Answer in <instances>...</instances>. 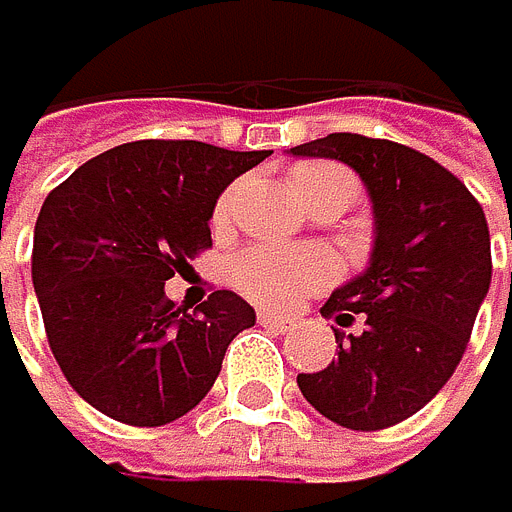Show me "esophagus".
<instances>
[{"label": "esophagus", "mask_w": 512, "mask_h": 512, "mask_svg": "<svg viewBox=\"0 0 512 512\" xmlns=\"http://www.w3.org/2000/svg\"><path fill=\"white\" fill-rule=\"evenodd\" d=\"M256 317H259L262 327H272V330H278V333H285V330L291 327V320H288V317H282V314H272V311H259Z\"/></svg>", "instance_id": "esophagus-1"}]
</instances>
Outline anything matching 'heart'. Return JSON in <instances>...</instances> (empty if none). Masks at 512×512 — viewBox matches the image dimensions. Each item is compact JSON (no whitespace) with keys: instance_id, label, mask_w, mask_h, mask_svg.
Instances as JSON below:
<instances>
[{"instance_id":"1","label":"heart","mask_w":512,"mask_h":512,"mask_svg":"<svg viewBox=\"0 0 512 512\" xmlns=\"http://www.w3.org/2000/svg\"><path fill=\"white\" fill-rule=\"evenodd\" d=\"M340 172L336 166H301L295 172V192L304 189L307 182ZM230 208H234V192H224L214 205V224L224 227ZM340 266L336 256L323 246H285V243H253L230 259L227 275L237 291L256 304L269 307H291L314 291L327 288Z\"/></svg>"}]
</instances>
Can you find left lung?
Here are the masks:
<instances>
[{"mask_svg":"<svg viewBox=\"0 0 512 512\" xmlns=\"http://www.w3.org/2000/svg\"><path fill=\"white\" fill-rule=\"evenodd\" d=\"M291 153L356 169L375 214L365 272L320 307L336 320V359L298 375V388L346 430H385L430 404L462 362L491 288V230L465 182L420 150L327 134ZM352 319L359 334L342 330Z\"/></svg>","mask_w":512,"mask_h":512,"instance_id":"1","label":"left lung"}]
</instances>
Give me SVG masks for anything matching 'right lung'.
<instances>
[{"label":"right lung","mask_w":512,"mask_h":512,"mask_svg":"<svg viewBox=\"0 0 512 512\" xmlns=\"http://www.w3.org/2000/svg\"><path fill=\"white\" fill-rule=\"evenodd\" d=\"M269 150L134 140L82 163L34 224L31 278L47 343L73 391L127 426L185 417L256 323L234 291L189 314L166 282L211 246L221 192Z\"/></svg>","instance_id":"right-lung-1"}]
</instances>
